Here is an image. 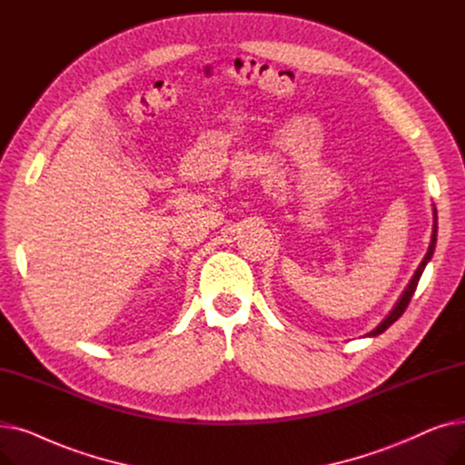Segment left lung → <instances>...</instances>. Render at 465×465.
Wrapping results in <instances>:
<instances>
[{
  "label": "left lung",
  "instance_id": "1",
  "mask_svg": "<svg viewBox=\"0 0 465 465\" xmlns=\"http://www.w3.org/2000/svg\"><path fill=\"white\" fill-rule=\"evenodd\" d=\"M435 241H437V213H435V224H433V233H431V242H430V249H428V252H426V256H424V260L420 262V265H419V270L414 272V275H412V279H411V282L407 284V288H405V292H403V296L400 298V302L396 303V307L390 311V314L386 316V319L373 330V331H370L368 335L370 337H375V335H379V333H382L384 330H388L390 326H392L400 316L405 312V309H407V305H409V302H411V298H412V294H414V290H417V286H419V281H420V275H422V272H424V267H426V263L430 262V258H431V254H433V251H435Z\"/></svg>",
  "mask_w": 465,
  "mask_h": 465
}]
</instances>
